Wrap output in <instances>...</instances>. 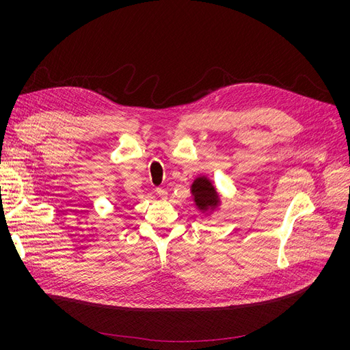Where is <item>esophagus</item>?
I'll return each instance as SVG.
<instances>
[{
    "mask_svg": "<svg viewBox=\"0 0 350 350\" xmlns=\"http://www.w3.org/2000/svg\"><path fill=\"white\" fill-rule=\"evenodd\" d=\"M156 194L161 198V200H165V198H167V191H165L164 189H156Z\"/></svg>",
    "mask_w": 350,
    "mask_h": 350,
    "instance_id": "1",
    "label": "esophagus"
}]
</instances>
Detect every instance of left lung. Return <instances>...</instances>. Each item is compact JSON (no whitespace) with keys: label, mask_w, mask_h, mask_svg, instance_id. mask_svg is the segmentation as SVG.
<instances>
[{"label":"left lung","mask_w":350,"mask_h":350,"mask_svg":"<svg viewBox=\"0 0 350 350\" xmlns=\"http://www.w3.org/2000/svg\"><path fill=\"white\" fill-rule=\"evenodd\" d=\"M190 194L196 208L206 217H211L221 206V194L213 180L204 174H200L193 180Z\"/></svg>","instance_id":"1"}]
</instances>
